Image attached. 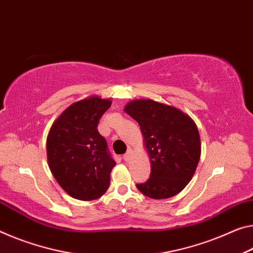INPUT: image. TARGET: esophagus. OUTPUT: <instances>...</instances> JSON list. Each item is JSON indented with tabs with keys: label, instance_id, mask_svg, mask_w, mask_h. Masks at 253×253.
I'll list each match as a JSON object with an SVG mask.
<instances>
[{
	"label": "esophagus",
	"instance_id": "34e87169",
	"mask_svg": "<svg viewBox=\"0 0 253 253\" xmlns=\"http://www.w3.org/2000/svg\"><path fill=\"white\" fill-rule=\"evenodd\" d=\"M130 155H131V151H130V150H128V151H127V153H125V154L123 155L124 161H128V160H129V158H130Z\"/></svg>",
	"mask_w": 253,
	"mask_h": 253
}]
</instances>
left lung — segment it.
Returning <instances> with one entry per match:
<instances>
[{"label":"left lung","instance_id":"8db88e82","mask_svg":"<svg viewBox=\"0 0 253 253\" xmlns=\"http://www.w3.org/2000/svg\"><path fill=\"white\" fill-rule=\"evenodd\" d=\"M125 112L141 127L151 159V175L136 187L153 199L173 197L194 175L200 159V137L189 116L150 99L127 103Z\"/></svg>","mask_w":253,"mask_h":253}]
</instances>
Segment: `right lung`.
<instances>
[{
  "label": "right lung",
  "mask_w": 253,
  "mask_h": 253,
  "mask_svg": "<svg viewBox=\"0 0 253 253\" xmlns=\"http://www.w3.org/2000/svg\"><path fill=\"white\" fill-rule=\"evenodd\" d=\"M111 101L95 95L71 105L56 119L47 137L48 166L71 197L93 200L105 194L116 162L98 124Z\"/></svg>",
  "instance_id": "1"
}]
</instances>
